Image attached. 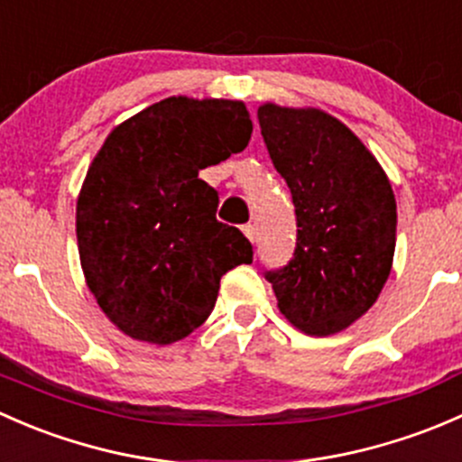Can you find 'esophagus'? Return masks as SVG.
I'll use <instances>...</instances> for the list:
<instances>
[{"mask_svg":"<svg viewBox=\"0 0 462 462\" xmlns=\"http://www.w3.org/2000/svg\"><path fill=\"white\" fill-rule=\"evenodd\" d=\"M242 231H245V236L249 237L251 242H255V225H245L242 226Z\"/></svg>","mask_w":462,"mask_h":462,"instance_id":"obj_1","label":"esophagus"}]
</instances>
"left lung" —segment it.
<instances>
[{
    "mask_svg": "<svg viewBox=\"0 0 462 462\" xmlns=\"http://www.w3.org/2000/svg\"><path fill=\"white\" fill-rule=\"evenodd\" d=\"M258 120L298 220L293 258L266 280L296 329L334 336L374 307L389 278L398 220L392 182L363 140L320 108L266 102Z\"/></svg>",
    "mask_w": 462,
    "mask_h": 462,
    "instance_id": "8db88e82",
    "label": "left lung"
}]
</instances>
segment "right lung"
<instances>
[{
    "mask_svg": "<svg viewBox=\"0 0 462 462\" xmlns=\"http://www.w3.org/2000/svg\"><path fill=\"white\" fill-rule=\"evenodd\" d=\"M240 99L178 95L108 133L78 196L75 231L88 291L133 340L171 345L208 318L220 278L254 258L216 220L217 191L198 173L249 144Z\"/></svg>",
    "mask_w": 462,
    "mask_h": 462,
    "instance_id": "1",
    "label": "right lung"
}]
</instances>
